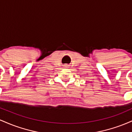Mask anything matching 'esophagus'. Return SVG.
<instances>
[{"instance_id": "1", "label": "esophagus", "mask_w": 132, "mask_h": 132, "mask_svg": "<svg viewBox=\"0 0 132 132\" xmlns=\"http://www.w3.org/2000/svg\"><path fill=\"white\" fill-rule=\"evenodd\" d=\"M65 66V67H64V68H68V66Z\"/></svg>"}]
</instances>
